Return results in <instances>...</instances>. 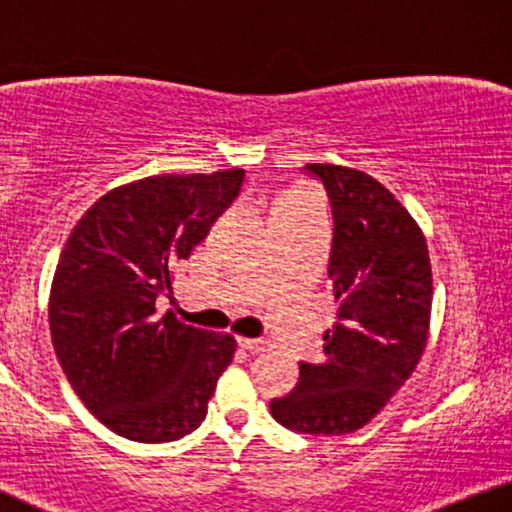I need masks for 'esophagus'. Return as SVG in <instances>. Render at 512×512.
<instances>
[{"label": "esophagus", "mask_w": 512, "mask_h": 512, "mask_svg": "<svg viewBox=\"0 0 512 512\" xmlns=\"http://www.w3.org/2000/svg\"><path fill=\"white\" fill-rule=\"evenodd\" d=\"M239 345H241L243 349H248V352L257 354V352H264L266 342H264L262 338H239Z\"/></svg>", "instance_id": "34e87169"}]
</instances>
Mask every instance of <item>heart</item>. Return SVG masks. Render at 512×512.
Wrapping results in <instances>:
<instances>
[{"mask_svg":"<svg viewBox=\"0 0 512 512\" xmlns=\"http://www.w3.org/2000/svg\"><path fill=\"white\" fill-rule=\"evenodd\" d=\"M301 197H308V195H305V193H292V195L287 197V200H301Z\"/></svg>","mask_w":512,"mask_h":512,"instance_id":"b5f03b06","label":"heart"}]
</instances>
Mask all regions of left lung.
Here are the masks:
<instances>
[{
    "mask_svg": "<svg viewBox=\"0 0 512 512\" xmlns=\"http://www.w3.org/2000/svg\"><path fill=\"white\" fill-rule=\"evenodd\" d=\"M333 209L329 278L338 322L322 363H299V384L271 400L280 425L303 434H349L368 425L421 361L432 312L425 236L391 190L342 165H305Z\"/></svg>",
    "mask_w": 512,
    "mask_h": 512,
    "instance_id": "obj_1",
    "label": "left lung"
}]
</instances>
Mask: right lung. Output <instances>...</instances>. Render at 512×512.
<instances>
[{"label": "right lung", "mask_w": 512, "mask_h": 512, "mask_svg": "<svg viewBox=\"0 0 512 512\" xmlns=\"http://www.w3.org/2000/svg\"><path fill=\"white\" fill-rule=\"evenodd\" d=\"M243 170L163 174L105 193L73 227L50 289V333L85 407L119 437L163 444L200 427L236 340L195 329L158 294L239 195Z\"/></svg>", "instance_id": "1"}]
</instances>
